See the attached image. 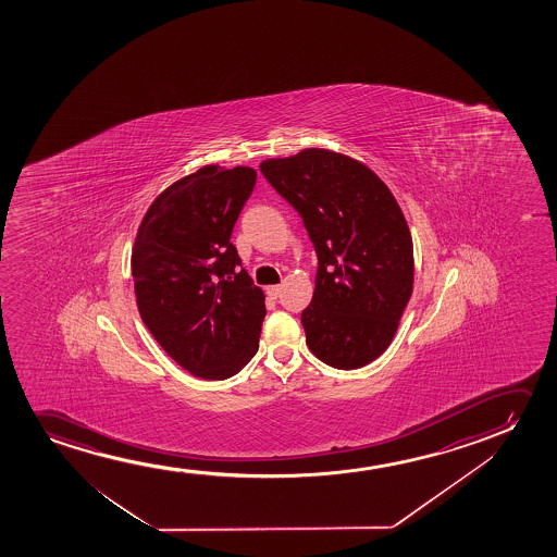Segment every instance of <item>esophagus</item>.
<instances>
[{"instance_id": "esophagus-1", "label": "esophagus", "mask_w": 557, "mask_h": 557, "mask_svg": "<svg viewBox=\"0 0 557 557\" xmlns=\"http://www.w3.org/2000/svg\"><path fill=\"white\" fill-rule=\"evenodd\" d=\"M282 285H270V287H267L268 297L270 298H277L280 295H282Z\"/></svg>"}]
</instances>
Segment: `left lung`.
I'll return each instance as SVG.
<instances>
[{"label":"left lung","mask_w":557,"mask_h":557,"mask_svg":"<svg viewBox=\"0 0 557 557\" xmlns=\"http://www.w3.org/2000/svg\"><path fill=\"white\" fill-rule=\"evenodd\" d=\"M262 175L302 216L318 255L300 321L315 358L359 369L396 335L412 293L407 221L388 186L361 161L323 148L264 160Z\"/></svg>","instance_id":"obj_1"}]
</instances>
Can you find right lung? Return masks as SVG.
<instances>
[{"label": "right lung", "instance_id": "add662e5", "mask_svg": "<svg viewBox=\"0 0 557 557\" xmlns=\"http://www.w3.org/2000/svg\"><path fill=\"white\" fill-rule=\"evenodd\" d=\"M257 171L206 165L161 191L131 255L138 313L188 373L224 381L259 350L264 293L242 268L232 230Z\"/></svg>", "mask_w": 557, "mask_h": 557}]
</instances>
